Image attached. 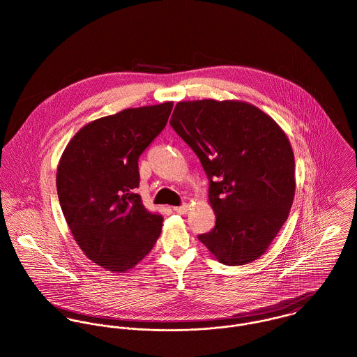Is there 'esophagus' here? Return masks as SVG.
I'll return each mask as SVG.
<instances>
[{
    "label": "esophagus",
    "mask_w": 357,
    "mask_h": 357,
    "mask_svg": "<svg viewBox=\"0 0 357 357\" xmlns=\"http://www.w3.org/2000/svg\"><path fill=\"white\" fill-rule=\"evenodd\" d=\"M173 210L178 214H185L188 211V204H181V206H176L173 207Z\"/></svg>",
    "instance_id": "esophagus-1"
}]
</instances>
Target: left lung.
I'll use <instances>...</instances> for the list:
<instances>
[{
    "instance_id": "8db88e82",
    "label": "left lung",
    "mask_w": 357,
    "mask_h": 357,
    "mask_svg": "<svg viewBox=\"0 0 357 357\" xmlns=\"http://www.w3.org/2000/svg\"><path fill=\"white\" fill-rule=\"evenodd\" d=\"M170 125L208 178L215 227L198 239L225 265L255 261L286 222L294 199L296 163L286 133L239 100L177 102Z\"/></svg>"
}]
</instances>
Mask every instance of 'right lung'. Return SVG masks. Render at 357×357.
<instances>
[{
  "label": "right lung",
  "mask_w": 357,
  "mask_h": 357,
  "mask_svg": "<svg viewBox=\"0 0 357 357\" xmlns=\"http://www.w3.org/2000/svg\"><path fill=\"white\" fill-rule=\"evenodd\" d=\"M173 102L126 108L89 122L60 158L56 187L81 250L111 272H126L153 250L163 217L139 188V156L163 130Z\"/></svg>",
  "instance_id": "obj_1"
}]
</instances>
